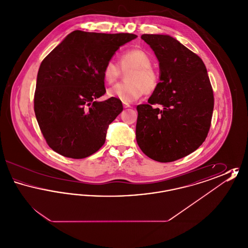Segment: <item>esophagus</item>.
Segmentation results:
<instances>
[{"label": "esophagus", "instance_id": "34e87169", "mask_svg": "<svg viewBox=\"0 0 248 248\" xmlns=\"http://www.w3.org/2000/svg\"><path fill=\"white\" fill-rule=\"evenodd\" d=\"M123 106L124 108H130V105L128 103H126V102H123Z\"/></svg>", "mask_w": 248, "mask_h": 248}]
</instances>
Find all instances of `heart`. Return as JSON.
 Listing matches in <instances>:
<instances>
[{"mask_svg":"<svg viewBox=\"0 0 248 248\" xmlns=\"http://www.w3.org/2000/svg\"><path fill=\"white\" fill-rule=\"evenodd\" d=\"M122 71H130L126 75L128 83H118L108 90V95L124 102H133L142 94L153 93L159 84V75L152 67L150 55L140 48L130 49L119 59ZM121 75L117 64L112 60L107 62L103 70V78L107 83H113Z\"/></svg>","mask_w":248,"mask_h":248,"instance_id":"heart-1","label":"heart"}]
</instances>
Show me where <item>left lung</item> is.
I'll list each match as a JSON object with an SVG mask.
<instances>
[{
  "label": "left lung",
  "instance_id": "left-lung-1",
  "mask_svg": "<svg viewBox=\"0 0 248 248\" xmlns=\"http://www.w3.org/2000/svg\"><path fill=\"white\" fill-rule=\"evenodd\" d=\"M159 61V84L149 104L137 107L136 139L154 161L174 162L196 151L211 124L214 95L204 63L177 39L143 34ZM159 104L163 109L152 108Z\"/></svg>",
  "mask_w": 248,
  "mask_h": 248
}]
</instances>
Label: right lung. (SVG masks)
<instances>
[{
    "label": "right lung",
    "instance_id": "1",
    "mask_svg": "<svg viewBox=\"0 0 248 248\" xmlns=\"http://www.w3.org/2000/svg\"><path fill=\"white\" fill-rule=\"evenodd\" d=\"M137 37L74 31L43 60L34 111L53 151L83 159L103 146L108 125L123 110L118 98L96 100L106 93L103 70L120 46Z\"/></svg>",
    "mask_w": 248,
    "mask_h": 248
}]
</instances>
